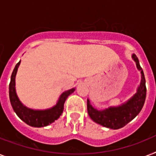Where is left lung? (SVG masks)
Returning a JSON list of instances; mask_svg holds the SVG:
<instances>
[{"label": "left lung", "instance_id": "8db88e82", "mask_svg": "<svg viewBox=\"0 0 156 156\" xmlns=\"http://www.w3.org/2000/svg\"><path fill=\"white\" fill-rule=\"evenodd\" d=\"M132 58L136 63L137 69L141 73V82L137 92L128 101L120 106L108 107L102 111L94 108L90 100L87 99V111L94 122L107 128L119 129L134 119L141 111L146 99V80L136 55L133 54Z\"/></svg>", "mask_w": 156, "mask_h": 156}]
</instances>
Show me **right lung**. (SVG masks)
Segmentation results:
<instances>
[{
	"label": "right lung",
	"mask_w": 156,
	"mask_h": 156,
	"mask_svg": "<svg viewBox=\"0 0 156 156\" xmlns=\"http://www.w3.org/2000/svg\"><path fill=\"white\" fill-rule=\"evenodd\" d=\"M20 63L21 61L15 66L14 69L11 75V80L9 83V99L12 109L16 115L30 126L34 127H42V126H48L58 119L62 115L64 110V103L66 100L69 94H71L75 90V89L72 88L69 90L63 92L61 94L57 104L51 108L46 110H33L28 108L24 106L19 100L15 89V78Z\"/></svg>",
	"instance_id": "add662e5"
}]
</instances>
